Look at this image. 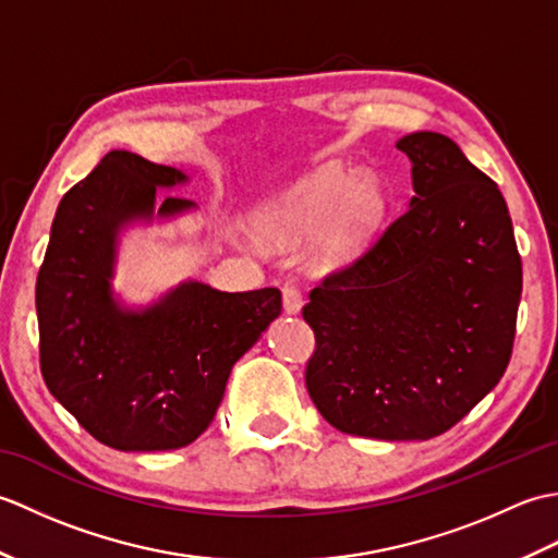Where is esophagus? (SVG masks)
Instances as JSON below:
<instances>
[{"label": "esophagus", "mask_w": 558, "mask_h": 558, "mask_svg": "<svg viewBox=\"0 0 558 558\" xmlns=\"http://www.w3.org/2000/svg\"><path fill=\"white\" fill-rule=\"evenodd\" d=\"M304 298H302V290L294 286V282H288L286 288H282V310L288 314H298L302 310Z\"/></svg>", "instance_id": "1"}]
</instances>
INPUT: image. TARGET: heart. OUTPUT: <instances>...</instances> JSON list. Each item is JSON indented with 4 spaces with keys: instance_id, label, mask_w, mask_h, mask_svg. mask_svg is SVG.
I'll list each match as a JSON object with an SVG mask.
<instances>
[{
    "instance_id": "heart-1",
    "label": "heart",
    "mask_w": 558,
    "mask_h": 558,
    "mask_svg": "<svg viewBox=\"0 0 558 558\" xmlns=\"http://www.w3.org/2000/svg\"><path fill=\"white\" fill-rule=\"evenodd\" d=\"M384 213L386 196L376 180L342 165H328L270 208L264 228L278 242H300L326 223L324 256L340 264L372 240Z\"/></svg>"
}]
</instances>
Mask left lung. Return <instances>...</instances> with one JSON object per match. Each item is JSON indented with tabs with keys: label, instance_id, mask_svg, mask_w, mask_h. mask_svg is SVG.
<instances>
[{
	"label": "left lung",
	"instance_id": "left-lung-1",
	"mask_svg": "<svg viewBox=\"0 0 558 558\" xmlns=\"http://www.w3.org/2000/svg\"><path fill=\"white\" fill-rule=\"evenodd\" d=\"M410 206L310 292L306 390L336 429L426 441L448 432L511 362L523 264L494 180L456 141L414 132Z\"/></svg>",
	"mask_w": 558,
	"mask_h": 558
}]
</instances>
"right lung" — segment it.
<instances>
[{
  "mask_svg": "<svg viewBox=\"0 0 558 558\" xmlns=\"http://www.w3.org/2000/svg\"><path fill=\"white\" fill-rule=\"evenodd\" d=\"M182 170L112 150L59 201L35 282L40 372L100 444L172 450L208 429L234 362L282 310L280 290L220 292L186 280L144 310L112 294L120 232L156 216ZM194 208L168 196L158 218Z\"/></svg>",
  "mask_w": 558,
  "mask_h": 558,
  "instance_id": "1",
  "label": "right lung"
}]
</instances>
